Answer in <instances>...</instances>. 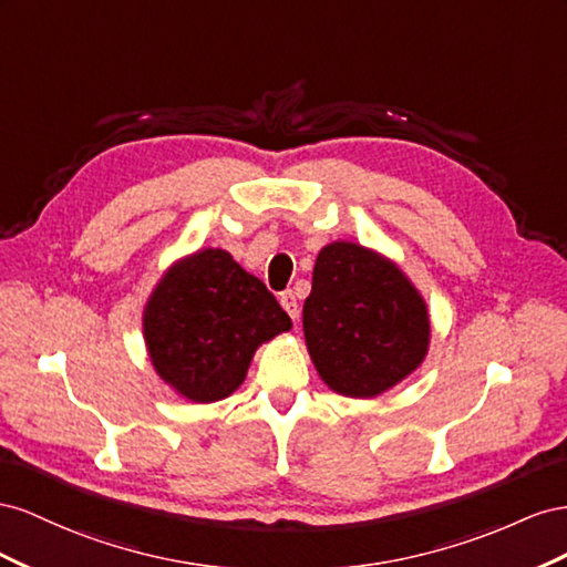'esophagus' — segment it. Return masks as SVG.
I'll return each mask as SVG.
<instances>
[{
    "mask_svg": "<svg viewBox=\"0 0 567 567\" xmlns=\"http://www.w3.org/2000/svg\"><path fill=\"white\" fill-rule=\"evenodd\" d=\"M280 303H282V309L287 311L289 318H292V320L299 318V303H297V297H295L292 289H287V292L280 295Z\"/></svg>",
    "mask_w": 567,
    "mask_h": 567,
    "instance_id": "1",
    "label": "esophagus"
}]
</instances>
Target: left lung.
Here are the masks:
<instances>
[{
    "instance_id": "8db88e82",
    "label": "left lung",
    "mask_w": 567,
    "mask_h": 567,
    "mask_svg": "<svg viewBox=\"0 0 567 567\" xmlns=\"http://www.w3.org/2000/svg\"><path fill=\"white\" fill-rule=\"evenodd\" d=\"M303 334L330 390L368 399L425 359L430 320L425 301L394 264L351 241H334L316 258Z\"/></svg>"
}]
</instances>
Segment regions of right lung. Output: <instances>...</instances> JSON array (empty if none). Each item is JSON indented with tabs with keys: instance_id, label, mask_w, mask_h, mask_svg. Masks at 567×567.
<instances>
[{
	"instance_id": "obj_1",
	"label": "right lung",
	"mask_w": 567,
	"mask_h": 567,
	"mask_svg": "<svg viewBox=\"0 0 567 567\" xmlns=\"http://www.w3.org/2000/svg\"><path fill=\"white\" fill-rule=\"evenodd\" d=\"M289 328L292 320L278 299L223 249L175 264L144 309L156 373L199 403L233 394L256 347Z\"/></svg>"
}]
</instances>
